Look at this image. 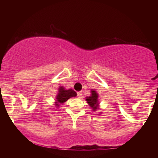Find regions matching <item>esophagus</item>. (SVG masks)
I'll return each instance as SVG.
<instances>
[{"mask_svg":"<svg viewBox=\"0 0 158 158\" xmlns=\"http://www.w3.org/2000/svg\"><path fill=\"white\" fill-rule=\"evenodd\" d=\"M77 96H78V98H81L82 96V92H77Z\"/></svg>","mask_w":158,"mask_h":158,"instance_id":"esophagus-1","label":"esophagus"}]
</instances>
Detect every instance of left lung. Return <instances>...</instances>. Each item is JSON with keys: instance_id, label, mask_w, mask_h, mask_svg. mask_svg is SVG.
I'll use <instances>...</instances> for the list:
<instances>
[{"instance_id": "1", "label": "left lung", "mask_w": 158, "mask_h": 158, "mask_svg": "<svg viewBox=\"0 0 158 158\" xmlns=\"http://www.w3.org/2000/svg\"><path fill=\"white\" fill-rule=\"evenodd\" d=\"M98 93L95 90H90V95L89 97H85V101L89 104V106L93 109V111H97L100 109V102L98 101ZM102 112H100L98 115H101Z\"/></svg>"}]
</instances>
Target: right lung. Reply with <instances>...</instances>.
I'll return each mask as SVG.
<instances>
[{
  "label": "right lung",
  "instance_id": "add662e5",
  "mask_svg": "<svg viewBox=\"0 0 158 158\" xmlns=\"http://www.w3.org/2000/svg\"><path fill=\"white\" fill-rule=\"evenodd\" d=\"M76 96L77 93L73 89H65V87L60 86L58 88V93L56 96L55 99L54 105L56 106V107L58 108V106H60V105L65 102L68 99L73 97H76Z\"/></svg>",
  "mask_w": 158,
  "mask_h": 158
}]
</instances>
